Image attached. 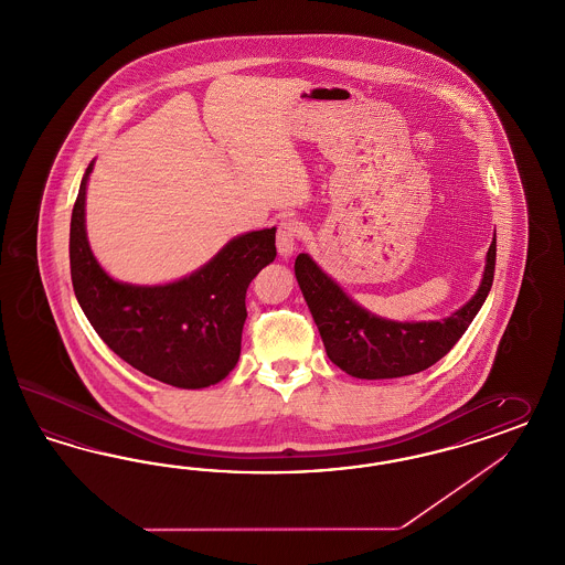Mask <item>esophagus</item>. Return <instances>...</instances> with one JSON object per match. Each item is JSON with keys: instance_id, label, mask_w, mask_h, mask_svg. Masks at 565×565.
<instances>
[{"instance_id": "1", "label": "esophagus", "mask_w": 565, "mask_h": 565, "mask_svg": "<svg viewBox=\"0 0 565 565\" xmlns=\"http://www.w3.org/2000/svg\"><path fill=\"white\" fill-rule=\"evenodd\" d=\"M303 234V226L297 220H285L278 224L276 232V247L280 257H291L299 236Z\"/></svg>"}]
</instances>
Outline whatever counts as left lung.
I'll return each mask as SVG.
<instances>
[{
    "instance_id": "obj_1",
    "label": "left lung",
    "mask_w": 565,
    "mask_h": 565,
    "mask_svg": "<svg viewBox=\"0 0 565 565\" xmlns=\"http://www.w3.org/2000/svg\"><path fill=\"white\" fill-rule=\"evenodd\" d=\"M497 266V232L486 255L480 289L452 316L427 322H396L360 308L322 273L308 253L295 259V276L331 362L355 379L415 375L448 354L480 312Z\"/></svg>"
}]
</instances>
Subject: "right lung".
<instances>
[{
	"instance_id": "1",
	"label": "right lung",
	"mask_w": 565,
	"mask_h": 565,
	"mask_svg": "<svg viewBox=\"0 0 565 565\" xmlns=\"http://www.w3.org/2000/svg\"><path fill=\"white\" fill-rule=\"evenodd\" d=\"M85 169L71 217V280L89 324L140 373L182 390L228 376L241 355L249 282L276 257V228L247 232L186 278L140 287L110 278L85 232Z\"/></svg>"
}]
</instances>
